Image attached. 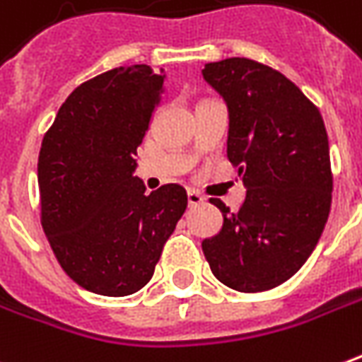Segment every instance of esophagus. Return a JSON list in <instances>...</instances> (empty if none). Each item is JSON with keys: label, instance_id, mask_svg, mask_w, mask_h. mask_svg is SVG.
<instances>
[{"label": "esophagus", "instance_id": "obj_1", "mask_svg": "<svg viewBox=\"0 0 362 362\" xmlns=\"http://www.w3.org/2000/svg\"><path fill=\"white\" fill-rule=\"evenodd\" d=\"M188 204L189 207L199 206V204H204V196L196 192V189H188Z\"/></svg>", "mask_w": 362, "mask_h": 362}]
</instances>
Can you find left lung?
Returning a JSON list of instances; mask_svg holds the SVG:
<instances>
[{
	"label": "left lung",
	"mask_w": 362,
	"mask_h": 362,
	"mask_svg": "<svg viewBox=\"0 0 362 362\" xmlns=\"http://www.w3.org/2000/svg\"><path fill=\"white\" fill-rule=\"evenodd\" d=\"M227 103V158L247 188L239 211L221 199V231L202 241L214 276L239 292L280 286L302 269L331 209L329 141L322 113L278 70L225 58L202 70Z\"/></svg>",
	"instance_id": "obj_1"
}]
</instances>
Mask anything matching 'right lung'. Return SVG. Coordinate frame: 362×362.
<instances>
[{"instance_id": "right-lung-1", "label": "right lung", "mask_w": 362, "mask_h": 362, "mask_svg": "<svg viewBox=\"0 0 362 362\" xmlns=\"http://www.w3.org/2000/svg\"><path fill=\"white\" fill-rule=\"evenodd\" d=\"M164 74L146 64L95 76L60 105L39 153L40 223L62 270L93 294H135L186 211L180 184L146 194L137 168Z\"/></svg>"}]
</instances>
